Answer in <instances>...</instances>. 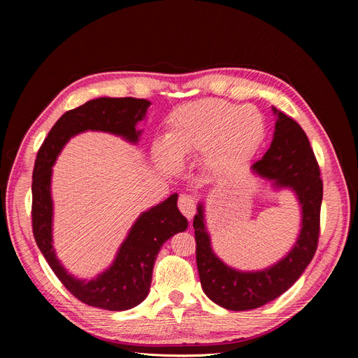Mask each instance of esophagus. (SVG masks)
<instances>
[{
    "mask_svg": "<svg viewBox=\"0 0 358 358\" xmlns=\"http://www.w3.org/2000/svg\"><path fill=\"white\" fill-rule=\"evenodd\" d=\"M178 206L180 212L185 215L188 220H191L194 213H196V200H194L192 196H180Z\"/></svg>",
    "mask_w": 358,
    "mask_h": 358,
    "instance_id": "obj_1",
    "label": "esophagus"
}]
</instances>
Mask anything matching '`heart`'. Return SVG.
Returning <instances> with one entry per match:
<instances>
[{
    "label": "heart",
    "mask_w": 358,
    "mask_h": 358,
    "mask_svg": "<svg viewBox=\"0 0 358 358\" xmlns=\"http://www.w3.org/2000/svg\"><path fill=\"white\" fill-rule=\"evenodd\" d=\"M264 138L266 121L255 106L203 99L171 112L167 137L155 140L154 155L161 164L176 167L182 155L204 152L209 170L227 176L249 164Z\"/></svg>",
    "instance_id": "obj_1"
}]
</instances>
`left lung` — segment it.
<instances>
[{"instance_id":"left-lung-1","label":"left lung","mask_w":358,"mask_h":358,"mask_svg":"<svg viewBox=\"0 0 358 358\" xmlns=\"http://www.w3.org/2000/svg\"><path fill=\"white\" fill-rule=\"evenodd\" d=\"M273 140L264 157L251 166L255 176L270 182L273 189H289L297 197L301 220L297 241L275 264L243 272L225 264L213 252L206 229L204 206L194 216L197 268L204 294L229 310H251L278 299L294 285L317 251L322 180L308 136L294 119L276 110Z\"/></svg>"}]
</instances>
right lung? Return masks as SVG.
Returning a JSON list of instances; mask_svg holds the SVG:
<instances>
[{"mask_svg":"<svg viewBox=\"0 0 358 358\" xmlns=\"http://www.w3.org/2000/svg\"><path fill=\"white\" fill-rule=\"evenodd\" d=\"M150 101L143 99L101 96L64 113L43 142L32 173V233L53 273L71 294L86 305L106 310H127L149 294L150 280L161 246L171 236L185 231L188 221L178 209V194L140 213L119 246L113 263L92 279L69 273L53 249L52 167L69 140L85 131H103L136 145L142 134Z\"/></svg>","mask_w":358,"mask_h":358,"instance_id":"obj_1","label":"right lung"}]
</instances>
